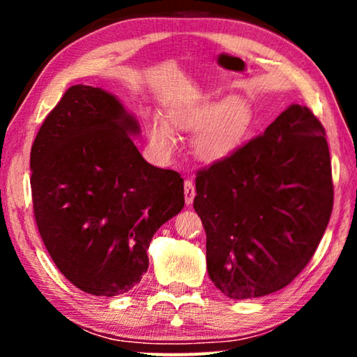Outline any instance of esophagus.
<instances>
[{
	"label": "esophagus",
	"instance_id": "34e87169",
	"mask_svg": "<svg viewBox=\"0 0 357 357\" xmlns=\"http://www.w3.org/2000/svg\"><path fill=\"white\" fill-rule=\"evenodd\" d=\"M184 198H185V204H190L195 198V185L190 179H187L184 183Z\"/></svg>",
	"mask_w": 357,
	"mask_h": 357
}]
</instances>
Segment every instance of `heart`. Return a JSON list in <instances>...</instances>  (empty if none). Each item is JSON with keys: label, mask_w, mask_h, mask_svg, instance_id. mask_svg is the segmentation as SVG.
<instances>
[{"label": "heart", "mask_w": 357, "mask_h": 357, "mask_svg": "<svg viewBox=\"0 0 357 357\" xmlns=\"http://www.w3.org/2000/svg\"><path fill=\"white\" fill-rule=\"evenodd\" d=\"M249 124V110L243 100L225 99L215 104L206 96L176 99L165 107L160 119H149L148 137L162 154H172L174 137L172 130L195 132L193 154L206 164L222 160L231 153Z\"/></svg>", "instance_id": "heart-1"}]
</instances>
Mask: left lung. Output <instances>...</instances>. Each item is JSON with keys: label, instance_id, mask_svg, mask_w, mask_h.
Wrapping results in <instances>:
<instances>
[{"label": "left lung", "instance_id": "obj_1", "mask_svg": "<svg viewBox=\"0 0 357 357\" xmlns=\"http://www.w3.org/2000/svg\"><path fill=\"white\" fill-rule=\"evenodd\" d=\"M209 279L231 299L279 291L315 253L334 184L324 128L289 105L263 135L197 173Z\"/></svg>", "mask_w": 357, "mask_h": 357}]
</instances>
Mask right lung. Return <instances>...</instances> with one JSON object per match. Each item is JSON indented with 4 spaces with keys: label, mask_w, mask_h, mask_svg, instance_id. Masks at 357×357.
Here are the masks:
<instances>
[{
    "label": "right lung",
    "mask_w": 357,
    "mask_h": 357,
    "mask_svg": "<svg viewBox=\"0 0 357 357\" xmlns=\"http://www.w3.org/2000/svg\"><path fill=\"white\" fill-rule=\"evenodd\" d=\"M138 121L113 94L75 84L31 148L34 219L53 263L94 296L123 294L148 271L154 233L184 208V179L148 164Z\"/></svg>",
    "instance_id": "obj_1"
}]
</instances>
